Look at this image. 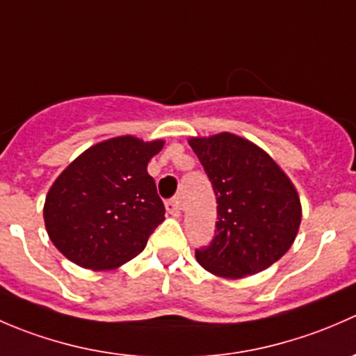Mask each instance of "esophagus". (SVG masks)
Instances as JSON below:
<instances>
[{
    "label": "esophagus",
    "instance_id": "34e87169",
    "mask_svg": "<svg viewBox=\"0 0 356 356\" xmlns=\"http://www.w3.org/2000/svg\"><path fill=\"white\" fill-rule=\"evenodd\" d=\"M165 208H167L168 213L174 215V217H179V215H181V203H179L177 198L168 200L167 203H165Z\"/></svg>",
    "mask_w": 356,
    "mask_h": 356
}]
</instances>
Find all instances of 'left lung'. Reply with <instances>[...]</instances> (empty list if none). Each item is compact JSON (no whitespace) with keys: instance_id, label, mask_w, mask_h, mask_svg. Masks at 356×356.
<instances>
[{"instance_id":"8db88e82","label":"left lung","mask_w":356,"mask_h":356,"mask_svg":"<svg viewBox=\"0 0 356 356\" xmlns=\"http://www.w3.org/2000/svg\"><path fill=\"white\" fill-rule=\"evenodd\" d=\"M189 145L217 198L215 236L195 251L198 264L231 279L270 267L293 245L301 222L288 175L264 149L229 132Z\"/></svg>"}]
</instances>
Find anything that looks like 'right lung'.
<instances>
[{
    "mask_svg": "<svg viewBox=\"0 0 356 356\" xmlns=\"http://www.w3.org/2000/svg\"><path fill=\"white\" fill-rule=\"evenodd\" d=\"M161 148L163 141L113 138L89 148L60 174L46 196L44 224L68 260L105 270L145 250L165 220V207L146 168Z\"/></svg>",
    "mask_w": 356,
    "mask_h": 356,
    "instance_id": "right-lung-1",
    "label": "right lung"
}]
</instances>
